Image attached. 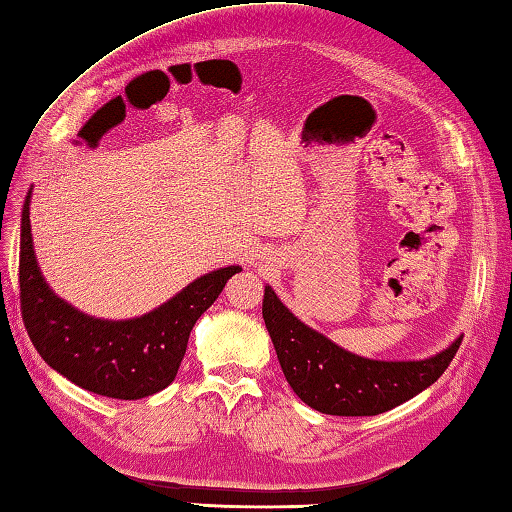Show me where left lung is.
Here are the masks:
<instances>
[{
    "instance_id": "left-lung-1",
    "label": "left lung",
    "mask_w": 512,
    "mask_h": 512,
    "mask_svg": "<svg viewBox=\"0 0 512 512\" xmlns=\"http://www.w3.org/2000/svg\"><path fill=\"white\" fill-rule=\"evenodd\" d=\"M262 315L284 376L302 401L331 416H376L410 401L441 378L461 338L425 360H369L338 347L286 309L271 286Z\"/></svg>"
}]
</instances>
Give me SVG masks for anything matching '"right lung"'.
<instances>
[{"label": "right lung", "mask_w": 512, "mask_h": 512, "mask_svg": "<svg viewBox=\"0 0 512 512\" xmlns=\"http://www.w3.org/2000/svg\"><path fill=\"white\" fill-rule=\"evenodd\" d=\"M31 190L22 208V320L37 353L71 383L100 396L136 401L176 378L188 338L239 266L206 273L159 309L132 320H100L64 302L44 282L31 237Z\"/></svg>", "instance_id": "1"}]
</instances>
